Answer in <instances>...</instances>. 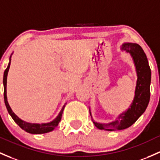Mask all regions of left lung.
<instances>
[{
  "label": "left lung",
  "instance_id": "left-lung-1",
  "mask_svg": "<svg viewBox=\"0 0 160 160\" xmlns=\"http://www.w3.org/2000/svg\"><path fill=\"white\" fill-rule=\"evenodd\" d=\"M121 49L130 53L133 59L137 73L135 97L130 107L119 115L115 121L109 123H100L93 121L94 125L100 129L114 131L128 128L145 112L150 99L151 70L143 50L139 44L132 43H123Z\"/></svg>",
  "mask_w": 160,
  "mask_h": 160
}]
</instances>
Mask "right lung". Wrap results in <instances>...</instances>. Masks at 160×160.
I'll return each mask as SVG.
<instances>
[{
	"label": "right lung",
	"instance_id": "add662e5",
	"mask_svg": "<svg viewBox=\"0 0 160 160\" xmlns=\"http://www.w3.org/2000/svg\"><path fill=\"white\" fill-rule=\"evenodd\" d=\"M11 55L10 57V61L8 63V66L7 67L6 70H4V79H3V83H4V102L5 105H6L7 110H8V112L11 115V117H12V119L14 120V122L21 127V129H23L26 132H29V133L32 134H42V133H46V132H50V131L53 130L57 127L58 126L59 122H60V120H61L62 114H63V111L64 110L65 105H63V107H62L61 110H60V113L58 114V117L54 119L51 122H48V123H41V124H38V123H31V122H27L19 118L14 112H13L11 110V107L9 106L8 102V98H7V77H8V70H9L10 65H11Z\"/></svg>",
	"mask_w": 160,
	"mask_h": 160
}]
</instances>
